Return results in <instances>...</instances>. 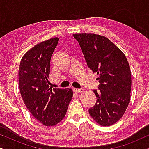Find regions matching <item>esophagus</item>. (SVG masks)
<instances>
[{
    "label": "esophagus",
    "mask_w": 149,
    "mask_h": 149,
    "mask_svg": "<svg viewBox=\"0 0 149 149\" xmlns=\"http://www.w3.org/2000/svg\"><path fill=\"white\" fill-rule=\"evenodd\" d=\"M73 90H74V92H76V93H81V92H83V91H84V89H83L74 88V89H73Z\"/></svg>",
    "instance_id": "esophagus-1"
}]
</instances>
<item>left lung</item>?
Masks as SVG:
<instances>
[{"label":"left lung","instance_id":"1","mask_svg":"<svg viewBox=\"0 0 149 149\" xmlns=\"http://www.w3.org/2000/svg\"><path fill=\"white\" fill-rule=\"evenodd\" d=\"M87 66L97 72L98 89L93 91L96 103L89 109L94 121L102 126L115 123L130 101L131 70L123 52L109 38L95 34H74Z\"/></svg>","mask_w":149,"mask_h":149}]
</instances>
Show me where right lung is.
Returning <instances> with one entry per match:
<instances>
[{
	"label": "right lung",
	"mask_w": 149,
	"mask_h": 149,
	"mask_svg": "<svg viewBox=\"0 0 149 149\" xmlns=\"http://www.w3.org/2000/svg\"><path fill=\"white\" fill-rule=\"evenodd\" d=\"M59 38L36 45L24 54L19 68V87L24 104L36 120L46 126L64 119L73 92L71 89H52L48 81L50 61Z\"/></svg>",
	"instance_id": "add662e5"
}]
</instances>
